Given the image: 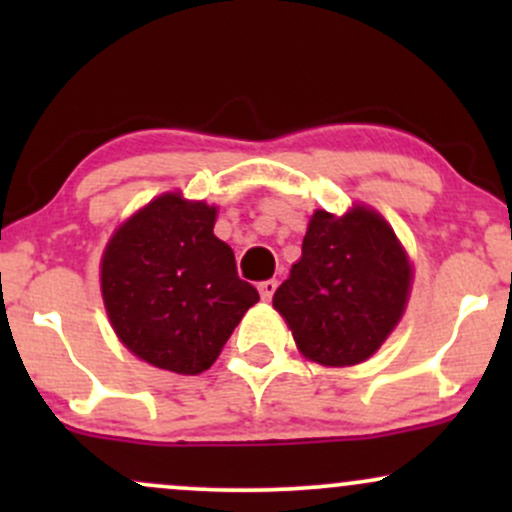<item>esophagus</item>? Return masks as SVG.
Returning a JSON list of instances; mask_svg holds the SVG:
<instances>
[{"mask_svg":"<svg viewBox=\"0 0 512 512\" xmlns=\"http://www.w3.org/2000/svg\"><path fill=\"white\" fill-rule=\"evenodd\" d=\"M257 291H260L262 301H272V296H274V291H276V281L274 279L262 281V284L257 286Z\"/></svg>","mask_w":512,"mask_h":512,"instance_id":"34e87169","label":"esophagus"}]
</instances>
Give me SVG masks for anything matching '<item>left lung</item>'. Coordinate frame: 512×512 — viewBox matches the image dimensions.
I'll use <instances>...</instances> for the list:
<instances>
[{
    "instance_id": "8db88e82",
    "label": "left lung",
    "mask_w": 512,
    "mask_h": 512,
    "mask_svg": "<svg viewBox=\"0 0 512 512\" xmlns=\"http://www.w3.org/2000/svg\"><path fill=\"white\" fill-rule=\"evenodd\" d=\"M414 262L378 209H315L303 255L274 293L303 358L325 368L368 361L407 310Z\"/></svg>"
}]
</instances>
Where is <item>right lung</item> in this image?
Masks as SVG:
<instances>
[{"label":"right lung","mask_w":512,"mask_h":512,"mask_svg":"<svg viewBox=\"0 0 512 512\" xmlns=\"http://www.w3.org/2000/svg\"><path fill=\"white\" fill-rule=\"evenodd\" d=\"M216 216V204L163 192L105 243L101 296L110 327L149 366L204 373L260 301L238 279L231 245L214 236Z\"/></svg>","instance_id":"add662e5"}]
</instances>
